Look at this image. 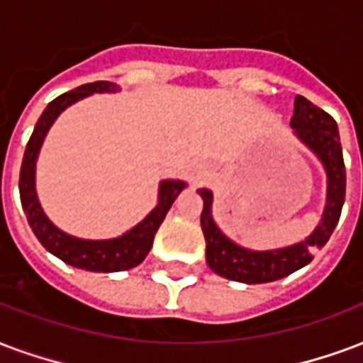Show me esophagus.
<instances>
[{"label": "esophagus", "mask_w": 363, "mask_h": 363, "mask_svg": "<svg viewBox=\"0 0 363 363\" xmlns=\"http://www.w3.org/2000/svg\"><path fill=\"white\" fill-rule=\"evenodd\" d=\"M208 177H209V169L208 167H200V169H198V171H196L194 181L196 182H198V181H206Z\"/></svg>", "instance_id": "obj_1"}]
</instances>
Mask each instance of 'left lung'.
<instances>
[{
	"label": "left lung",
	"mask_w": 363,
	"mask_h": 363,
	"mask_svg": "<svg viewBox=\"0 0 363 363\" xmlns=\"http://www.w3.org/2000/svg\"><path fill=\"white\" fill-rule=\"evenodd\" d=\"M291 127L298 138L318 155L327 173V203L321 221L306 240L286 248L265 252L242 248L219 230L211 217L213 194L208 189H200L198 194L203 200L200 223L206 238V262L221 277L246 284L271 283L286 277L310 264L313 259V250L327 244L339 223L340 209L345 203L346 171L337 123L331 115L313 106L310 99L296 96Z\"/></svg>",
	"instance_id": "left-lung-1"
}]
</instances>
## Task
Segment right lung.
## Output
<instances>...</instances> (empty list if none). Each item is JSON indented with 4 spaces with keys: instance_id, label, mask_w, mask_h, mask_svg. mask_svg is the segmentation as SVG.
<instances>
[{
    "instance_id": "obj_1",
    "label": "right lung",
    "mask_w": 363,
    "mask_h": 363,
    "mask_svg": "<svg viewBox=\"0 0 363 363\" xmlns=\"http://www.w3.org/2000/svg\"><path fill=\"white\" fill-rule=\"evenodd\" d=\"M117 90L119 88H117L115 82L98 80V82L79 86L71 92L61 94L59 98L50 101L44 109V113L40 115L30 140L26 144L23 165H21V177H18L21 203H23V209L26 213L32 233L36 235L42 246L48 252H52L53 256L63 259L65 264L72 265V267L98 271V273L133 269L138 264H142L150 248H152V244H154L155 233H157L160 225L167 216L169 208L173 206V202L177 200V196L181 194L182 189L186 186V182L173 181V179L161 181L157 206L147 213L146 219H142L136 227H133L123 236L109 238V240H86V238L67 235L45 217L44 209L38 202V196H36V186H34L36 160H38L40 147H42L45 134L53 125V121L59 117V113L65 111L71 104L94 92H117Z\"/></svg>"
}]
</instances>
